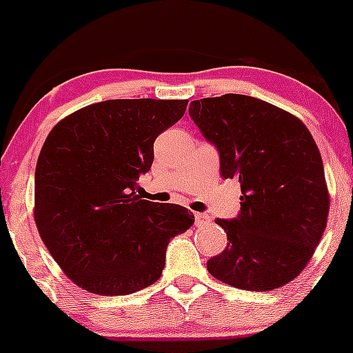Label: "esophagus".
I'll return each mask as SVG.
<instances>
[{
    "label": "esophagus",
    "mask_w": 353,
    "mask_h": 353,
    "mask_svg": "<svg viewBox=\"0 0 353 353\" xmlns=\"http://www.w3.org/2000/svg\"><path fill=\"white\" fill-rule=\"evenodd\" d=\"M210 223V217L207 214H195V225L196 227H203Z\"/></svg>",
    "instance_id": "obj_1"
}]
</instances>
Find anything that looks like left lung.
<instances>
[{"label":"left lung","mask_w":353,"mask_h":353,"mask_svg":"<svg viewBox=\"0 0 353 353\" xmlns=\"http://www.w3.org/2000/svg\"><path fill=\"white\" fill-rule=\"evenodd\" d=\"M193 123L221 154V175L241 183V214L217 219L227 248L207 261L219 281L278 290L301 274L327 227L330 195L321 154L296 116L256 97L192 101Z\"/></svg>","instance_id":"1"}]
</instances>
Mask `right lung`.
I'll return each mask as SVG.
<instances>
[{
  "label": "right lung",
  "instance_id": "1",
  "mask_svg": "<svg viewBox=\"0 0 353 353\" xmlns=\"http://www.w3.org/2000/svg\"><path fill=\"white\" fill-rule=\"evenodd\" d=\"M188 101L114 99L85 105L48 132L35 170V223L62 271L85 291L123 296L158 281L188 208L136 195L158 134Z\"/></svg>",
  "mask_w": 353,
  "mask_h": 353
}]
</instances>
